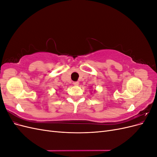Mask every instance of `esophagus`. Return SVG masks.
I'll return each mask as SVG.
<instances>
[{"label": "esophagus", "instance_id": "obj_1", "mask_svg": "<svg viewBox=\"0 0 157 157\" xmlns=\"http://www.w3.org/2000/svg\"><path fill=\"white\" fill-rule=\"evenodd\" d=\"M73 84L75 85V86H78L79 83H78V81H77V82H73Z\"/></svg>", "mask_w": 157, "mask_h": 157}]
</instances>
